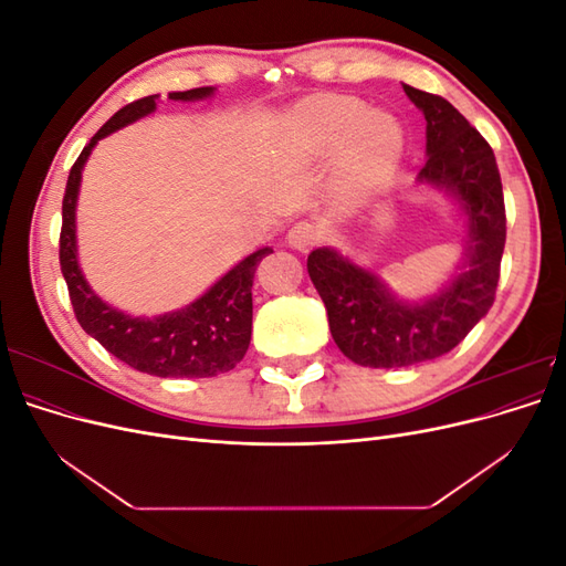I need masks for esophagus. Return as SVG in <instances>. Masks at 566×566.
<instances>
[{
	"mask_svg": "<svg viewBox=\"0 0 566 566\" xmlns=\"http://www.w3.org/2000/svg\"><path fill=\"white\" fill-rule=\"evenodd\" d=\"M321 235H323V229L316 224V221L302 219V221H297V224H293V229L287 231V243L293 245L295 250H304V248L318 243Z\"/></svg>",
	"mask_w": 566,
	"mask_h": 566,
	"instance_id": "1",
	"label": "esophagus"
}]
</instances>
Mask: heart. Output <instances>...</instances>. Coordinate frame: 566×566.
Here are the masks:
<instances>
[{
	"mask_svg": "<svg viewBox=\"0 0 566 566\" xmlns=\"http://www.w3.org/2000/svg\"><path fill=\"white\" fill-rule=\"evenodd\" d=\"M302 148L316 158L342 150V181L352 193L380 188L399 165L403 129L389 113H370L358 98L316 96L293 113Z\"/></svg>",
	"mask_w": 566,
	"mask_h": 566,
	"instance_id": "obj_1",
	"label": "heart"
}]
</instances>
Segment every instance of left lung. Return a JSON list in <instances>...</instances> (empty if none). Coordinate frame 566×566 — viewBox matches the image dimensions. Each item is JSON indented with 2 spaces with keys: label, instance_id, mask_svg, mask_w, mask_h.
<instances>
[{
  "label": "left lung",
  "instance_id": "left-lung-1",
  "mask_svg": "<svg viewBox=\"0 0 566 566\" xmlns=\"http://www.w3.org/2000/svg\"><path fill=\"white\" fill-rule=\"evenodd\" d=\"M427 123V160L418 181L447 191L468 219L462 262L437 295L406 302L378 273L333 248L306 260L328 312L335 345L358 366L406 368L449 354L495 300L505 248V202L499 165L486 139L447 98L403 84Z\"/></svg>",
  "mask_w": 566,
  "mask_h": 566
}]
</instances>
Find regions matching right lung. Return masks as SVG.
Segmentation results:
<instances>
[{"mask_svg": "<svg viewBox=\"0 0 566 566\" xmlns=\"http://www.w3.org/2000/svg\"><path fill=\"white\" fill-rule=\"evenodd\" d=\"M212 94L214 87H198L188 92H172L169 98L198 101ZM156 101L158 94H153L119 108L92 136V142L84 146L75 160L71 175H67L63 196V227L59 241L61 271L82 331L92 335L101 347H106V352H111L119 361H125L134 370L158 375V378H214V375L229 373L235 368V364H241L250 347L252 279L256 264L273 252L271 248L248 254L243 262L227 271L208 293L186 304L184 310L153 318L129 316L106 304L90 287L77 264L75 208L84 163L90 160L98 139L156 111Z\"/></svg>", "mask_w": 566, "mask_h": 566, "instance_id": "1", "label": "right lung"}]
</instances>
